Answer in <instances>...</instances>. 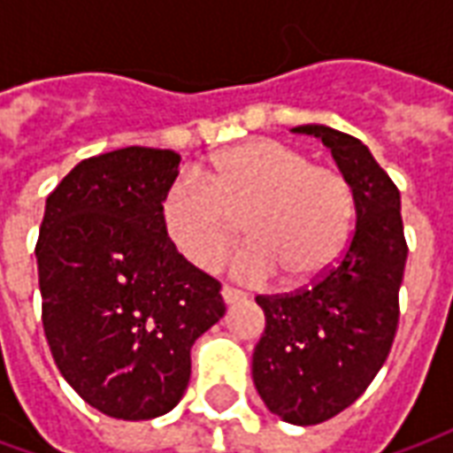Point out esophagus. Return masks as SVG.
Masks as SVG:
<instances>
[{
  "label": "esophagus",
  "instance_id": "34e87169",
  "mask_svg": "<svg viewBox=\"0 0 453 453\" xmlns=\"http://www.w3.org/2000/svg\"><path fill=\"white\" fill-rule=\"evenodd\" d=\"M220 296H223V301H226L227 305H233L245 298V294H242V291H237V288H233V286H223V288H220Z\"/></svg>",
  "mask_w": 453,
  "mask_h": 453
}]
</instances>
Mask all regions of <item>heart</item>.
Returning a JSON list of instances; mask_svg holds the SVG:
<instances>
[{"mask_svg":"<svg viewBox=\"0 0 453 453\" xmlns=\"http://www.w3.org/2000/svg\"><path fill=\"white\" fill-rule=\"evenodd\" d=\"M172 245L198 269H216L242 227L250 245L230 269L247 281L279 274L284 286L323 279L354 223L347 177L274 138L240 142L211 159L203 181L181 177L162 198Z\"/></svg>","mask_w":453,"mask_h":453,"instance_id":"heart-1","label":"heart"}]
</instances>
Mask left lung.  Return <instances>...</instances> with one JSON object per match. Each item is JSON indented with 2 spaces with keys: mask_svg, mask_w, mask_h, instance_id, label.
<instances>
[{
  "mask_svg": "<svg viewBox=\"0 0 453 453\" xmlns=\"http://www.w3.org/2000/svg\"><path fill=\"white\" fill-rule=\"evenodd\" d=\"M294 133L330 148L357 211L347 252L318 284L257 296L266 325L252 354L255 388L269 412L305 427L349 408L383 366L398 330L408 245L398 187L361 140L320 123Z\"/></svg>",
  "mask_w": 453,
  "mask_h": 453,
  "instance_id": "obj_1",
  "label": "left lung"
}]
</instances>
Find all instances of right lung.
Listing matches in <instances>:
<instances>
[{"label":"right lung","mask_w":453,"mask_h":453,"mask_svg":"<svg viewBox=\"0 0 453 453\" xmlns=\"http://www.w3.org/2000/svg\"><path fill=\"white\" fill-rule=\"evenodd\" d=\"M179 162L174 150L104 152L45 201L35 245L45 340L65 380L109 418L174 408L194 342L226 315L220 284L179 255L162 223Z\"/></svg>","instance_id":"1"}]
</instances>
